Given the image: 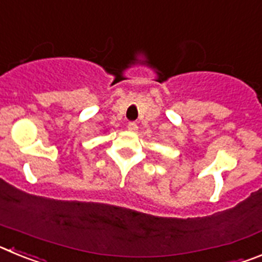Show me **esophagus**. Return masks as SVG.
Instances as JSON below:
<instances>
[{
    "label": "esophagus",
    "instance_id": "esophagus-1",
    "mask_svg": "<svg viewBox=\"0 0 262 262\" xmlns=\"http://www.w3.org/2000/svg\"><path fill=\"white\" fill-rule=\"evenodd\" d=\"M127 128H128V131H131V133H135L136 129H138V124H136L135 122H129V123L127 124Z\"/></svg>",
    "mask_w": 262,
    "mask_h": 262
}]
</instances>
